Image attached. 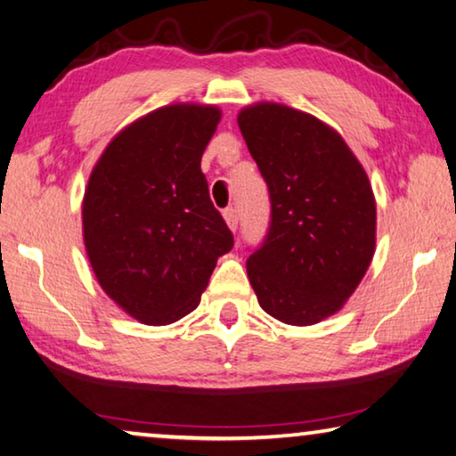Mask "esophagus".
<instances>
[{"mask_svg":"<svg viewBox=\"0 0 456 456\" xmlns=\"http://www.w3.org/2000/svg\"><path fill=\"white\" fill-rule=\"evenodd\" d=\"M223 216H225V221H227V225H229L231 231L240 229V215H237L235 207H227L225 211H223Z\"/></svg>","mask_w":456,"mask_h":456,"instance_id":"34e87169","label":"esophagus"}]
</instances>
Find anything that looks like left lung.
Masks as SVG:
<instances>
[{
  "label": "left lung",
  "mask_w": 456,
  "mask_h": 456,
  "mask_svg": "<svg viewBox=\"0 0 456 456\" xmlns=\"http://www.w3.org/2000/svg\"><path fill=\"white\" fill-rule=\"evenodd\" d=\"M270 192V225L248 257L259 306L314 324L355 292L375 251V199L343 137L313 115L257 103L237 118Z\"/></svg>",
  "instance_id": "left-lung-1"
}]
</instances>
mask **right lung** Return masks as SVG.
<instances>
[{
	"label": "right lung",
	"instance_id": "obj_1",
	"mask_svg": "<svg viewBox=\"0 0 456 456\" xmlns=\"http://www.w3.org/2000/svg\"><path fill=\"white\" fill-rule=\"evenodd\" d=\"M221 111L168 105L113 137L91 172L83 237L111 300L146 324H170L199 306L216 257L233 248L208 199L200 158Z\"/></svg>",
	"mask_w": 456,
	"mask_h": 456
}]
</instances>
